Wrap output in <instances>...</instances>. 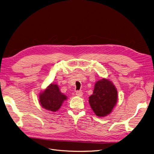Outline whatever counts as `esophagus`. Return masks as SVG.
I'll return each instance as SVG.
<instances>
[{"label":"esophagus","mask_w":154,"mask_h":154,"mask_svg":"<svg viewBox=\"0 0 154 154\" xmlns=\"http://www.w3.org/2000/svg\"><path fill=\"white\" fill-rule=\"evenodd\" d=\"M75 94H76V95H77V96L81 97V96H82V94H83V92H82L81 91H77Z\"/></svg>","instance_id":"34e87169"}]
</instances>
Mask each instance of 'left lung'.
<instances>
[{"label":"left lung","instance_id":"1","mask_svg":"<svg viewBox=\"0 0 154 154\" xmlns=\"http://www.w3.org/2000/svg\"><path fill=\"white\" fill-rule=\"evenodd\" d=\"M91 108L97 116L110 114L118 99V92L111 81L103 79L97 81L93 94L89 97Z\"/></svg>","mask_w":154,"mask_h":154}]
</instances>
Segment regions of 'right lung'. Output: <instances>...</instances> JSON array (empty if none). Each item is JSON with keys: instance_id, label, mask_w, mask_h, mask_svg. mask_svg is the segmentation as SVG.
<instances>
[{"instance_id": "1", "label": "right lung", "mask_w": 154, "mask_h": 154, "mask_svg": "<svg viewBox=\"0 0 154 154\" xmlns=\"http://www.w3.org/2000/svg\"><path fill=\"white\" fill-rule=\"evenodd\" d=\"M66 96L60 91L57 84H51L39 95V102L43 108L55 112L60 108Z\"/></svg>"}]
</instances>
